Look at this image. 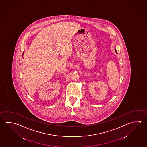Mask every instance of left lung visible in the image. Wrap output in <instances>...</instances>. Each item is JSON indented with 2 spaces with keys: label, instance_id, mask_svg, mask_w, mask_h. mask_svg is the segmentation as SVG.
<instances>
[{
  "label": "left lung",
  "instance_id": "1",
  "mask_svg": "<svg viewBox=\"0 0 147 147\" xmlns=\"http://www.w3.org/2000/svg\"><path fill=\"white\" fill-rule=\"evenodd\" d=\"M115 52H117V51H116V50H115Z\"/></svg>",
  "mask_w": 147,
  "mask_h": 147
}]
</instances>
